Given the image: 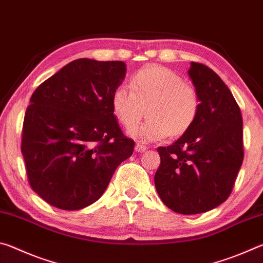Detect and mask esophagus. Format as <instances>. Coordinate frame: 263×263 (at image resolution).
Listing matches in <instances>:
<instances>
[{
  "instance_id": "obj_1",
  "label": "esophagus",
  "mask_w": 263,
  "mask_h": 263,
  "mask_svg": "<svg viewBox=\"0 0 263 263\" xmlns=\"http://www.w3.org/2000/svg\"><path fill=\"white\" fill-rule=\"evenodd\" d=\"M136 152H144V151L147 149V147H146L145 145H141V144H136Z\"/></svg>"
}]
</instances>
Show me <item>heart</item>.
<instances>
[{
    "instance_id": "obj_1",
    "label": "heart",
    "mask_w": 263,
    "mask_h": 263,
    "mask_svg": "<svg viewBox=\"0 0 263 263\" xmlns=\"http://www.w3.org/2000/svg\"><path fill=\"white\" fill-rule=\"evenodd\" d=\"M128 88L121 84L111 95V110L124 126H132L148 108L149 119L128 128L127 135L144 142L181 136L197 118L201 101L196 89L181 75L163 66L149 65L130 79Z\"/></svg>"
}]
</instances>
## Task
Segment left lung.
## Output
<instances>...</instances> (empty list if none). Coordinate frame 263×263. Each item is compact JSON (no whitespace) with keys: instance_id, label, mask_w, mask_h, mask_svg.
Here are the masks:
<instances>
[{"instance_id":"1","label":"left lung","mask_w":263,"mask_h":263,"mask_svg":"<svg viewBox=\"0 0 263 263\" xmlns=\"http://www.w3.org/2000/svg\"><path fill=\"white\" fill-rule=\"evenodd\" d=\"M188 74L199 96L195 123L167 147L154 183L161 201L177 213L197 215L224 203L243 160L242 117L232 92L205 65L191 62Z\"/></svg>"}]
</instances>
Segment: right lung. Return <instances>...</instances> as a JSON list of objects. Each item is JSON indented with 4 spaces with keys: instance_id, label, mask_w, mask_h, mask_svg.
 Returning a JSON list of instances; mask_svg holds the SVG:
<instances>
[{
    "instance_id": "add662e5",
    "label": "right lung",
    "mask_w": 263,
    "mask_h": 263,
    "mask_svg": "<svg viewBox=\"0 0 263 263\" xmlns=\"http://www.w3.org/2000/svg\"><path fill=\"white\" fill-rule=\"evenodd\" d=\"M125 75V62L82 58L31 96L21 149L31 188L51 205H90L132 155L135 141L123 135L111 110V95Z\"/></svg>"
}]
</instances>
